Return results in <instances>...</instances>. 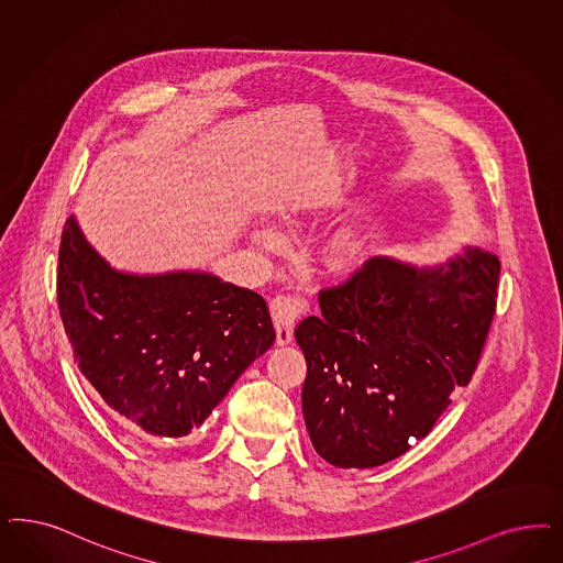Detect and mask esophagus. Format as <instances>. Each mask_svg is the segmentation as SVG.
I'll return each mask as SVG.
<instances>
[{
	"mask_svg": "<svg viewBox=\"0 0 563 563\" xmlns=\"http://www.w3.org/2000/svg\"><path fill=\"white\" fill-rule=\"evenodd\" d=\"M309 305L300 296L291 294H279L272 300V317L275 333H277V344H290L294 338V327L300 321V317L307 312Z\"/></svg>",
	"mask_w": 563,
	"mask_h": 563,
	"instance_id": "1",
	"label": "esophagus"
}]
</instances>
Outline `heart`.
Wrapping results in <instances>:
<instances>
[{
    "label": "heart",
    "mask_w": 563,
    "mask_h": 563,
    "mask_svg": "<svg viewBox=\"0 0 563 563\" xmlns=\"http://www.w3.org/2000/svg\"><path fill=\"white\" fill-rule=\"evenodd\" d=\"M254 240L265 249H273L277 244L275 232L269 228L256 230ZM371 246H373V234L368 232L366 225H347L329 238L327 258L338 269H354V267H361L366 261Z\"/></svg>",
    "instance_id": "heart-1"
}]
</instances>
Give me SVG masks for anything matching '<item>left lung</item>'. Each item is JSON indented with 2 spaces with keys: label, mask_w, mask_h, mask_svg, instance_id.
Segmentation results:
<instances>
[{
  "label": "left lung",
  "mask_w": 563,
  "mask_h": 563,
  "mask_svg": "<svg viewBox=\"0 0 563 563\" xmlns=\"http://www.w3.org/2000/svg\"><path fill=\"white\" fill-rule=\"evenodd\" d=\"M501 263L466 246L417 267L373 256L319 294L294 335L307 358L302 412L312 448L338 468H373L429 435L471 383L495 314Z\"/></svg>",
  "instance_id": "8db88e82"
}]
</instances>
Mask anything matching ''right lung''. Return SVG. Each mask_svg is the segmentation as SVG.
Here are the masks:
<instances>
[{
	"label": "right lung",
	"mask_w": 563,
	"mask_h": 563,
	"mask_svg": "<svg viewBox=\"0 0 563 563\" xmlns=\"http://www.w3.org/2000/svg\"><path fill=\"white\" fill-rule=\"evenodd\" d=\"M57 305L85 379L148 437L186 439L275 342L267 302L207 272H118L68 218Z\"/></svg>",
	"instance_id": "1"
}]
</instances>
